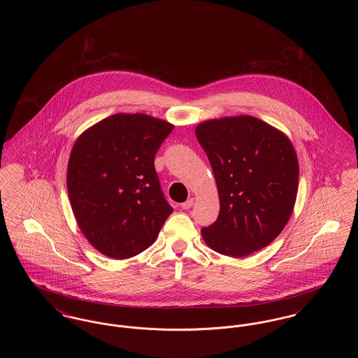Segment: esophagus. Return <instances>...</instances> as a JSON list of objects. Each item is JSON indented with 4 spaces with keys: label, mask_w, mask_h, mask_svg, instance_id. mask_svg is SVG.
<instances>
[{
    "label": "esophagus",
    "mask_w": 358,
    "mask_h": 358,
    "mask_svg": "<svg viewBox=\"0 0 358 358\" xmlns=\"http://www.w3.org/2000/svg\"><path fill=\"white\" fill-rule=\"evenodd\" d=\"M193 204H194V199H189L185 203L181 204V208H182V209H189V208L193 206Z\"/></svg>",
    "instance_id": "esophagus-1"
}]
</instances>
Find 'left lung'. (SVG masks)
Segmentation results:
<instances>
[{
    "instance_id": "obj_1",
    "label": "left lung",
    "mask_w": 358,
    "mask_h": 358,
    "mask_svg": "<svg viewBox=\"0 0 358 358\" xmlns=\"http://www.w3.org/2000/svg\"><path fill=\"white\" fill-rule=\"evenodd\" d=\"M215 174L220 212L201 229L206 245L244 257L279 236L294 210L299 165L289 136L251 115L208 120L196 126Z\"/></svg>"
}]
</instances>
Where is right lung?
I'll return each instance as SVG.
<instances>
[{"mask_svg":"<svg viewBox=\"0 0 358 358\" xmlns=\"http://www.w3.org/2000/svg\"><path fill=\"white\" fill-rule=\"evenodd\" d=\"M173 124L146 114H114L85 130L67 169L69 203L82 234L101 254L129 259L149 248L173 208L154 157Z\"/></svg>","mask_w":358,"mask_h":358,"instance_id":"add662e5","label":"right lung"}]
</instances>
